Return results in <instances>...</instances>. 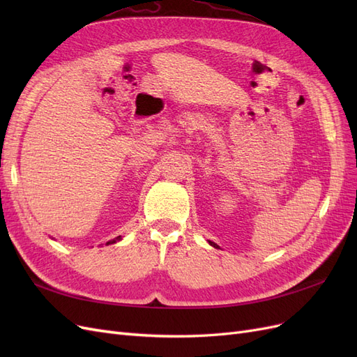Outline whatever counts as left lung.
I'll return each instance as SVG.
<instances>
[{
    "label": "left lung",
    "mask_w": 357,
    "mask_h": 357,
    "mask_svg": "<svg viewBox=\"0 0 357 357\" xmlns=\"http://www.w3.org/2000/svg\"><path fill=\"white\" fill-rule=\"evenodd\" d=\"M208 244H210V245H213V247H215V248H219V245L215 244V243H213V241H208Z\"/></svg>",
    "instance_id": "1"
}]
</instances>
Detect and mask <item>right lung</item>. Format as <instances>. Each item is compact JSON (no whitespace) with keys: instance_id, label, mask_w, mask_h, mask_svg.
<instances>
[{"instance_id":"1","label":"right lung","mask_w":357,"mask_h":357,"mask_svg":"<svg viewBox=\"0 0 357 357\" xmlns=\"http://www.w3.org/2000/svg\"><path fill=\"white\" fill-rule=\"evenodd\" d=\"M122 240V236L119 235V236H116V238H113V240H110V241H107V244H114V243H117V241H121Z\"/></svg>"}]
</instances>
